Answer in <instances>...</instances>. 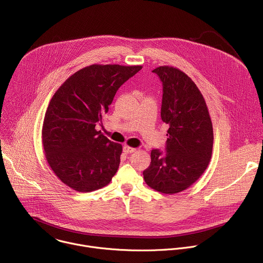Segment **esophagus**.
<instances>
[{"label": "esophagus", "instance_id": "esophagus-1", "mask_svg": "<svg viewBox=\"0 0 263 263\" xmlns=\"http://www.w3.org/2000/svg\"><path fill=\"white\" fill-rule=\"evenodd\" d=\"M123 149H124V152L126 154H130V153H133V152L136 151L135 147H132V146H129V145H124Z\"/></svg>", "mask_w": 263, "mask_h": 263}]
</instances>
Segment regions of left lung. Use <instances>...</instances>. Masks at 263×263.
<instances>
[{"label": "left lung", "instance_id": "8db88e82", "mask_svg": "<svg viewBox=\"0 0 263 263\" xmlns=\"http://www.w3.org/2000/svg\"><path fill=\"white\" fill-rule=\"evenodd\" d=\"M163 85L161 119L168 125L166 152L152 149L143 179L165 195L183 192L207 168L213 146V129L206 102L195 82L177 67L155 68Z\"/></svg>", "mask_w": 263, "mask_h": 263}]
</instances>
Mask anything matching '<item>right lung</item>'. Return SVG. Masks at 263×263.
<instances>
[{
    "instance_id": "right-lung-1",
    "label": "right lung",
    "mask_w": 263,
    "mask_h": 263,
    "mask_svg": "<svg viewBox=\"0 0 263 263\" xmlns=\"http://www.w3.org/2000/svg\"><path fill=\"white\" fill-rule=\"evenodd\" d=\"M141 68L91 64L71 74L52 97L43 124V145L51 170L71 190H100L118 172L123 146L96 125L118 89Z\"/></svg>"
}]
</instances>
